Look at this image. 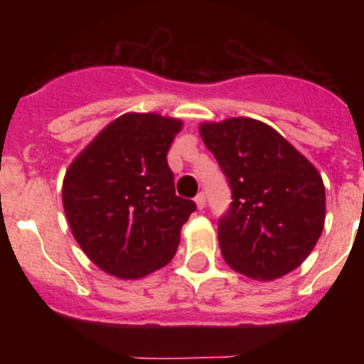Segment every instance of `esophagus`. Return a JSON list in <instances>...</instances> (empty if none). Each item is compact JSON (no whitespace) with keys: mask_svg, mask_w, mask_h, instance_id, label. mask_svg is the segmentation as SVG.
Masks as SVG:
<instances>
[{"mask_svg":"<svg viewBox=\"0 0 364 364\" xmlns=\"http://www.w3.org/2000/svg\"><path fill=\"white\" fill-rule=\"evenodd\" d=\"M195 204H197L198 210H204V208H205V197H204V193H198L197 197H195Z\"/></svg>","mask_w":364,"mask_h":364,"instance_id":"34e87169","label":"esophagus"}]
</instances>
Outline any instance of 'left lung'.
Segmentation results:
<instances>
[{"label": "left lung", "mask_w": 364, "mask_h": 364, "mask_svg": "<svg viewBox=\"0 0 364 364\" xmlns=\"http://www.w3.org/2000/svg\"><path fill=\"white\" fill-rule=\"evenodd\" d=\"M198 133L231 186L233 202L218 222L228 266L255 281L294 272L323 233L326 195L319 171L264 122H204Z\"/></svg>", "instance_id": "8db88e82"}]
</instances>
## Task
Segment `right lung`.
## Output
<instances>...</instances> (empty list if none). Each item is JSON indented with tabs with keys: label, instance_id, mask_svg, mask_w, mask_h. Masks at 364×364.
<instances>
[{
	"label": "right lung",
	"instance_id": "obj_1",
	"mask_svg": "<svg viewBox=\"0 0 364 364\" xmlns=\"http://www.w3.org/2000/svg\"><path fill=\"white\" fill-rule=\"evenodd\" d=\"M182 125L156 112H125L92 138L63 176L74 239L109 275L142 279L175 257L180 230L197 210L175 195L166 159Z\"/></svg>",
	"mask_w": 364,
	"mask_h": 364
}]
</instances>
